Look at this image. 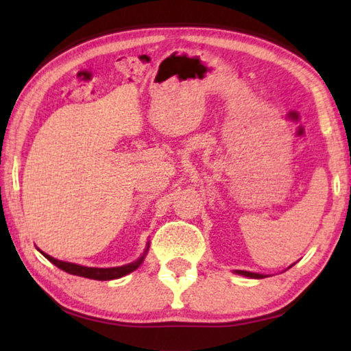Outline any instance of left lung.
I'll return each instance as SVG.
<instances>
[{
    "label": "left lung",
    "instance_id": "1",
    "mask_svg": "<svg viewBox=\"0 0 351 351\" xmlns=\"http://www.w3.org/2000/svg\"><path fill=\"white\" fill-rule=\"evenodd\" d=\"M293 266V265H291ZM289 266V268H291ZM237 274H240V276H245V277H251V278H265L266 276L265 274H257V272H251V271H235Z\"/></svg>",
    "mask_w": 351,
    "mask_h": 351
}]
</instances>
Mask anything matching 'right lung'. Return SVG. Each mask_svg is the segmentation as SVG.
I'll return each mask as SVG.
<instances>
[{
	"instance_id": "1",
	"label": "right lung",
	"mask_w": 351,
	"mask_h": 351,
	"mask_svg": "<svg viewBox=\"0 0 351 351\" xmlns=\"http://www.w3.org/2000/svg\"><path fill=\"white\" fill-rule=\"evenodd\" d=\"M148 247H150V243H147V247H145L144 254H142L138 260L133 261V263H128V265H123V266H116V268H88V266H82V265L69 263V261L57 260L54 257H51V255L45 254L43 251H40V252L43 254L45 257L51 261V263H54L57 268L63 269L64 272H69V274L93 278V280H114V278H121L123 276L130 274V272L138 269L142 261H144V258H145V255L148 252Z\"/></svg>"
}]
</instances>
